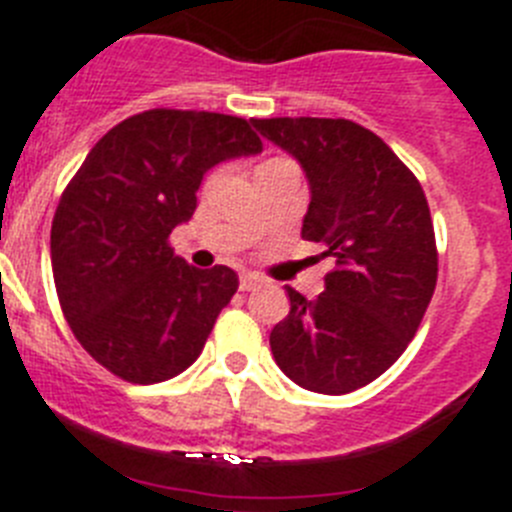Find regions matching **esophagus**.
Masks as SVG:
<instances>
[{"instance_id":"esophagus-1","label":"esophagus","mask_w":512,"mask_h":512,"mask_svg":"<svg viewBox=\"0 0 512 512\" xmlns=\"http://www.w3.org/2000/svg\"><path fill=\"white\" fill-rule=\"evenodd\" d=\"M262 286V278L257 273H242V278H239V288L242 291H255V288Z\"/></svg>"}]
</instances>
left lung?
Returning <instances> with one entry per match:
<instances>
[{
    "mask_svg": "<svg viewBox=\"0 0 512 512\" xmlns=\"http://www.w3.org/2000/svg\"><path fill=\"white\" fill-rule=\"evenodd\" d=\"M252 123L301 162L311 190L301 237L335 257L314 301L288 288L291 311L270 332V350L304 389L348 394L407 350L433 299L438 250L428 198L410 167L358 123Z\"/></svg>",
    "mask_w": 512,
    "mask_h": 512,
    "instance_id": "obj_1",
    "label": "left lung"
}]
</instances>
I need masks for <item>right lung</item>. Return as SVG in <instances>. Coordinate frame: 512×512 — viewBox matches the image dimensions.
I'll use <instances>...</instances> for the list:
<instances>
[{
	"label": "right lung",
	"instance_id": "right-lung-1",
	"mask_svg": "<svg viewBox=\"0 0 512 512\" xmlns=\"http://www.w3.org/2000/svg\"><path fill=\"white\" fill-rule=\"evenodd\" d=\"M260 149L244 118L144 110L110 128L61 193L51 224L61 311L118 379L159 384L201 355L239 278L226 265H188L170 234L193 216L213 164Z\"/></svg>",
	"mask_w": 512,
	"mask_h": 512
}]
</instances>
